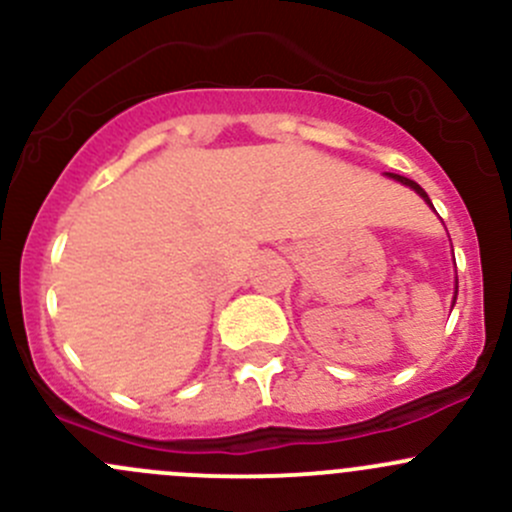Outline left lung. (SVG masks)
Segmentation results:
<instances>
[{
    "label": "left lung",
    "instance_id": "8db88e82",
    "mask_svg": "<svg viewBox=\"0 0 512 512\" xmlns=\"http://www.w3.org/2000/svg\"><path fill=\"white\" fill-rule=\"evenodd\" d=\"M391 178H396V180H399V183H404V185H409V188H414V190H416V193H418V195H421V198H423V200H426V203H428V205H431V200H428L426 190H423V188H421V185H418V183H416V180H409V178H404V175H394V173H391ZM431 208H433V205H431ZM456 292H458V282H456ZM453 302H456V297H453Z\"/></svg>",
    "mask_w": 512,
    "mask_h": 512
}]
</instances>
